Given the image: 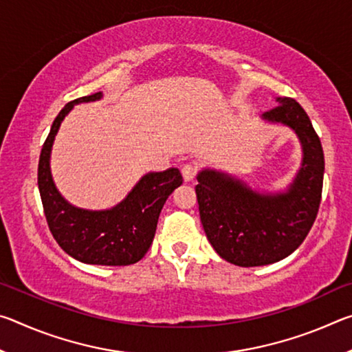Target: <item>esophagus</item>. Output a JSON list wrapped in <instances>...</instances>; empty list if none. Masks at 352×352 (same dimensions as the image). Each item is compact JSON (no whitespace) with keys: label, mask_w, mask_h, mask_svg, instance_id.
<instances>
[{"label":"esophagus","mask_w":352,"mask_h":352,"mask_svg":"<svg viewBox=\"0 0 352 352\" xmlns=\"http://www.w3.org/2000/svg\"><path fill=\"white\" fill-rule=\"evenodd\" d=\"M197 166H195L194 163H186L182 168V174H183V178L186 182H189V180H192V178L197 175Z\"/></svg>","instance_id":"esophagus-1"}]
</instances>
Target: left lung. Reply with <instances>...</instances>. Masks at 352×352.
<instances>
[{"mask_svg": "<svg viewBox=\"0 0 352 352\" xmlns=\"http://www.w3.org/2000/svg\"><path fill=\"white\" fill-rule=\"evenodd\" d=\"M262 119L296 133L302 163L285 192H258L225 172L204 169L195 186L200 220L220 258L239 267H259L287 258L306 239L317 219L323 190L324 155L305 109L292 98Z\"/></svg>", "mask_w": 352, "mask_h": 352, "instance_id": "8db88e82", "label": "left lung"}]
</instances>
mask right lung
<instances>
[{
	"label": "right lung",
	"mask_w": 352,
	"mask_h": 352,
	"mask_svg": "<svg viewBox=\"0 0 352 352\" xmlns=\"http://www.w3.org/2000/svg\"><path fill=\"white\" fill-rule=\"evenodd\" d=\"M100 98L102 93L99 91L71 100L54 119L40 153V197L52 236L71 258L94 265H130L144 258L151 248L160 212L174 189L183 183V177L177 168L148 172L111 210L90 211L68 204L51 175L52 142L63 118L76 104L93 102Z\"/></svg>",
	"instance_id": "obj_1"
}]
</instances>
